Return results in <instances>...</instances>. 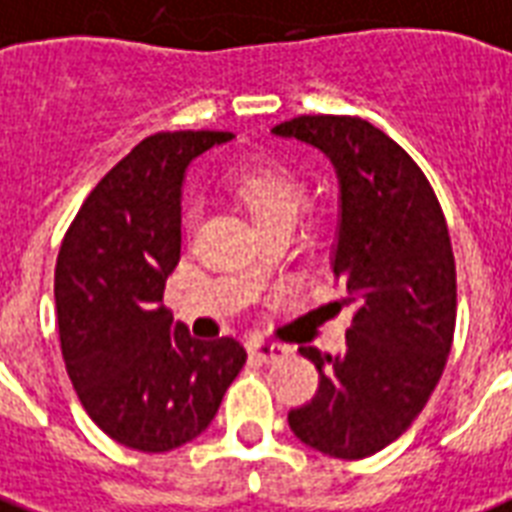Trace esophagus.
Instances as JSON below:
<instances>
[{
  "mask_svg": "<svg viewBox=\"0 0 512 512\" xmlns=\"http://www.w3.org/2000/svg\"><path fill=\"white\" fill-rule=\"evenodd\" d=\"M248 352H251V358L261 360V363H272V360L283 358L288 350H285V347H280V344H275V342H264V339H256V342H251Z\"/></svg>",
  "mask_w": 512,
  "mask_h": 512,
  "instance_id": "34e87169",
  "label": "esophagus"
}]
</instances>
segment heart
<instances>
[{
	"label": "heart",
	"mask_w": 512,
	"mask_h": 512,
	"mask_svg": "<svg viewBox=\"0 0 512 512\" xmlns=\"http://www.w3.org/2000/svg\"><path fill=\"white\" fill-rule=\"evenodd\" d=\"M227 189L264 235L272 229H291L307 200L301 178L275 162L237 170L227 181Z\"/></svg>",
	"instance_id": "b5f03b06"
}]
</instances>
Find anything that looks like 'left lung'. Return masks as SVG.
<instances>
[{
	"instance_id": "1",
	"label": "left lung",
	"mask_w": 512,
	"mask_h": 512,
	"mask_svg": "<svg viewBox=\"0 0 512 512\" xmlns=\"http://www.w3.org/2000/svg\"><path fill=\"white\" fill-rule=\"evenodd\" d=\"M328 157L339 181L331 272L350 307L342 352L299 347L320 387L288 425L310 449L371 457L406 433L441 379L457 320V272L441 205L419 165L360 117H296L272 128Z\"/></svg>"
}]
</instances>
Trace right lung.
<instances>
[{
    "instance_id": "right-lung-1",
    "label": "right lung",
    "mask_w": 512,
    "mask_h": 512,
    "mask_svg": "<svg viewBox=\"0 0 512 512\" xmlns=\"http://www.w3.org/2000/svg\"><path fill=\"white\" fill-rule=\"evenodd\" d=\"M219 130L157 133L122 157L77 219L55 264V312L66 371L109 438L170 451L205 433L248 352L232 336L200 342L162 307L181 259V194Z\"/></svg>"
}]
</instances>
